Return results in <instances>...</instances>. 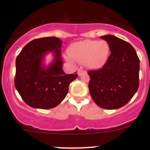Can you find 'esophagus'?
<instances>
[{
  "instance_id": "obj_1",
  "label": "esophagus",
  "mask_w": 150,
  "mask_h": 150,
  "mask_svg": "<svg viewBox=\"0 0 150 150\" xmlns=\"http://www.w3.org/2000/svg\"><path fill=\"white\" fill-rule=\"evenodd\" d=\"M84 73H86V72L85 70H83V69H78V75H79V76H81V75H83V74H84Z\"/></svg>"
}]
</instances>
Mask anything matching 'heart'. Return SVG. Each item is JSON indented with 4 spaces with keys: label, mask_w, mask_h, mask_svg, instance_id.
<instances>
[{
    "label": "heart",
    "mask_w": 150,
    "mask_h": 150,
    "mask_svg": "<svg viewBox=\"0 0 150 150\" xmlns=\"http://www.w3.org/2000/svg\"><path fill=\"white\" fill-rule=\"evenodd\" d=\"M110 51V46L105 40H81L71 45L67 59L70 62H86L92 69H99L107 62Z\"/></svg>",
    "instance_id": "b5f03b06"
}]
</instances>
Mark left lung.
Listing matches in <instances>:
<instances>
[{
    "mask_svg": "<svg viewBox=\"0 0 150 150\" xmlns=\"http://www.w3.org/2000/svg\"><path fill=\"white\" fill-rule=\"evenodd\" d=\"M101 38L108 43L110 54L102 69L88 71V88L101 108L115 110L125 105L139 86V59L130 43L112 35Z\"/></svg>",
    "mask_w": 150,
    "mask_h": 150,
    "instance_id": "left-lung-1",
    "label": "left lung"
}]
</instances>
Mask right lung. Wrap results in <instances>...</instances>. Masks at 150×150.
<instances>
[{"label":"right lung","instance_id":"1","mask_svg":"<svg viewBox=\"0 0 150 150\" xmlns=\"http://www.w3.org/2000/svg\"><path fill=\"white\" fill-rule=\"evenodd\" d=\"M62 43L56 37L35 39L24 47L16 57L15 88L30 107H57L67 94L69 84L78 78V74L67 75L63 71ZM49 51L54 53V59L46 68L42 60Z\"/></svg>","mask_w":150,"mask_h":150}]
</instances>
